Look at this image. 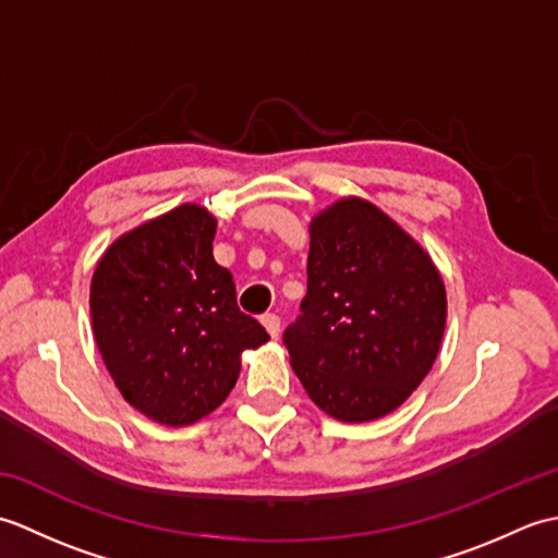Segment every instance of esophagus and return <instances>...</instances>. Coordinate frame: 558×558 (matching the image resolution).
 I'll list each match as a JSON object with an SVG mask.
<instances>
[{
	"mask_svg": "<svg viewBox=\"0 0 558 558\" xmlns=\"http://www.w3.org/2000/svg\"><path fill=\"white\" fill-rule=\"evenodd\" d=\"M260 324L266 326L270 338L280 336V316L278 314H264V316H260Z\"/></svg>",
	"mask_w": 558,
	"mask_h": 558,
	"instance_id": "esophagus-1",
	"label": "esophagus"
}]
</instances>
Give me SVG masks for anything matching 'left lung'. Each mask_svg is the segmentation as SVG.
Instances as JSON below:
<instances>
[{
  "label": "left lung",
  "instance_id": "1",
  "mask_svg": "<svg viewBox=\"0 0 558 558\" xmlns=\"http://www.w3.org/2000/svg\"><path fill=\"white\" fill-rule=\"evenodd\" d=\"M310 232L302 314L282 333L290 364L330 417H384L436 360L444 280L424 248L362 198L338 201Z\"/></svg>",
  "mask_w": 558,
  "mask_h": 558
}]
</instances>
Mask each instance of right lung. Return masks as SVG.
Wrapping results in <instances>:
<instances>
[{"mask_svg":"<svg viewBox=\"0 0 558 558\" xmlns=\"http://www.w3.org/2000/svg\"><path fill=\"white\" fill-rule=\"evenodd\" d=\"M216 218L186 204L120 236L93 272L90 318L117 388L146 417L192 424L230 396L270 336L213 258Z\"/></svg>","mask_w":558,"mask_h":558,"instance_id":"add662e5","label":"right lung"}]
</instances>
